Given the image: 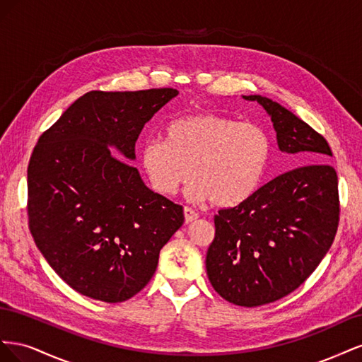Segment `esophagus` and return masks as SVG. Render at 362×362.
Returning a JSON list of instances; mask_svg holds the SVG:
<instances>
[{
    "instance_id": "34e87169",
    "label": "esophagus",
    "mask_w": 362,
    "mask_h": 362,
    "mask_svg": "<svg viewBox=\"0 0 362 362\" xmlns=\"http://www.w3.org/2000/svg\"><path fill=\"white\" fill-rule=\"evenodd\" d=\"M198 217H199L198 213L193 211L192 208L184 206V218H185V223H192V222L196 221V218H198Z\"/></svg>"
}]
</instances>
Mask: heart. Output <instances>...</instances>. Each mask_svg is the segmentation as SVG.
<instances>
[{"instance_id": "1", "label": "heart", "mask_w": 362, "mask_h": 362, "mask_svg": "<svg viewBox=\"0 0 362 362\" xmlns=\"http://www.w3.org/2000/svg\"><path fill=\"white\" fill-rule=\"evenodd\" d=\"M270 154V139L261 127L204 113L173 120L168 140L148 139L140 160L152 189L160 194H175L193 175L190 199L228 208L255 194Z\"/></svg>"}]
</instances>
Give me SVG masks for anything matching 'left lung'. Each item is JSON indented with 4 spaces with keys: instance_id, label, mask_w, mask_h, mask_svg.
<instances>
[{
    "instance_id": "8db88e82",
    "label": "left lung",
    "mask_w": 362,
    "mask_h": 362,
    "mask_svg": "<svg viewBox=\"0 0 362 362\" xmlns=\"http://www.w3.org/2000/svg\"><path fill=\"white\" fill-rule=\"evenodd\" d=\"M257 101L276 133L281 152H305L311 161L332 157L327 141L286 107L261 95ZM338 178L315 163L279 175L246 202L221 210L205 267L213 288L228 302L259 306L290 294L329 250L338 228Z\"/></svg>"
}]
</instances>
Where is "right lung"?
<instances>
[{
	"label": "right lung",
	"mask_w": 362,
	"mask_h": 362,
	"mask_svg": "<svg viewBox=\"0 0 362 362\" xmlns=\"http://www.w3.org/2000/svg\"><path fill=\"white\" fill-rule=\"evenodd\" d=\"M177 89L92 90L43 133L28 164V223L54 272L87 298L117 303L154 276L182 206L154 193L136 141ZM118 156L116 158L115 156Z\"/></svg>",
	"instance_id": "obj_1"
}]
</instances>
